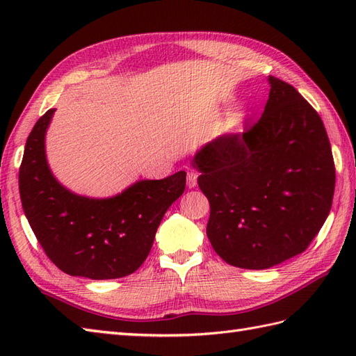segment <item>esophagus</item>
<instances>
[{
    "label": "esophagus",
    "mask_w": 356,
    "mask_h": 356,
    "mask_svg": "<svg viewBox=\"0 0 356 356\" xmlns=\"http://www.w3.org/2000/svg\"><path fill=\"white\" fill-rule=\"evenodd\" d=\"M197 185V172L188 171V188H194Z\"/></svg>",
    "instance_id": "1"
}]
</instances>
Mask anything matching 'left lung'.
<instances>
[{"instance_id":"1","label":"left lung","mask_w":356,"mask_h":356,"mask_svg":"<svg viewBox=\"0 0 356 356\" xmlns=\"http://www.w3.org/2000/svg\"><path fill=\"white\" fill-rule=\"evenodd\" d=\"M261 118L197 151L193 165L209 200L207 236L232 266L268 269L306 251L326 222L335 163L318 113L269 76Z\"/></svg>"}]
</instances>
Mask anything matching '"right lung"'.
<instances>
[{"instance_id":"right-lung-1","label":"right lung","mask_w":356,"mask_h":356,"mask_svg":"<svg viewBox=\"0 0 356 356\" xmlns=\"http://www.w3.org/2000/svg\"><path fill=\"white\" fill-rule=\"evenodd\" d=\"M53 113L50 108L38 119L19 166V195L30 228L65 274L92 280L130 275L148 257L166 209L184 194L186 172L139 180L110 199L73 194L53 177L45 159Z\"/></svg>"}]
</instances>
